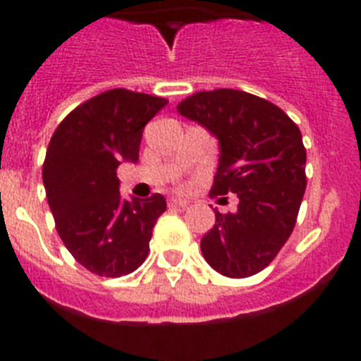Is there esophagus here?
<instances>
[{
  "mask_svg": "<svg viewBox=\"0 0 361 361\" xmlns=\"http://www.w3.org/2000/svg\"><path fill=\"white\" fill-rule=\"evenodd\" d=\"M170 206H171V208L184 209V208H188V200H184V199H170Z\"/></svg>",
  "mask_w": 361,
  "mask_h": 361,
  "instance_id": "34e87169",
  "label": "esophagus"
}]
</instances>
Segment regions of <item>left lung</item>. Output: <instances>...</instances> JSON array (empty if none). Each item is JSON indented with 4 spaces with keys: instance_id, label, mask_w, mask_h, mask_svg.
Wrapping results in <instances>:
<instances>
[{
    "instance_id": "obj_1",
    "label": "left lung",
    "mask_w": 361,
    "mask_h": 361,
    "mask_svg": "<svg viewBox=\"0 0 361 361\" xmlns=\"http://www.w3.org/2000/svg\"><path fill=\"white\" fill-rule=\"evenodd\" d=\"M177 111L219 141L213 195L238 197L235 213L215 209V226L200 240V251L220 275H257L295 228L305 191L302 133L279 106L231 88L199 92Z\"/></svg>"
}]
</instances>
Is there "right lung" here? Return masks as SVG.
I'll return each instance as SVG.
<instances>
[{
  "label": "right lung",
  "mask_w": 361,
  "mask_h": 361,
  "mask_svg": "<svg viewBox=\"0 0 361 361\" xmlns=\"http://www.w3.org/2000/svg\"><path fill=\"white\" fill-rule=\"evenodd\" d=\"M166 99L108 90L82 103L57 126L43 164L56 229L72 257L99 276H123L148 257L166 199H124L117 166L137 164L142 130Z\"/></svg>",
  "instance_id": "add662e5"
}]
</instances>
